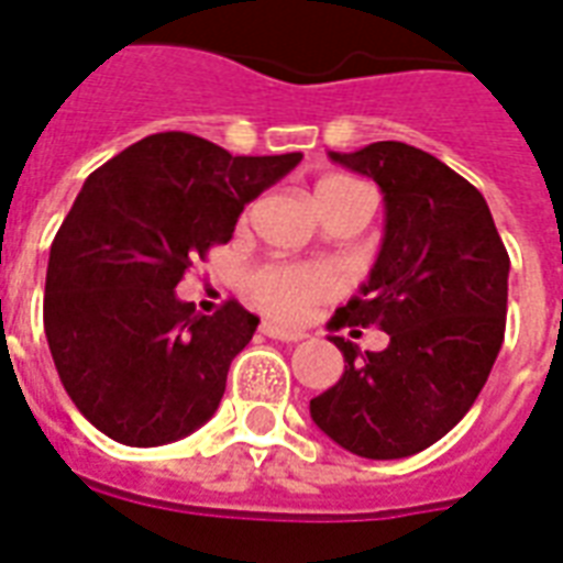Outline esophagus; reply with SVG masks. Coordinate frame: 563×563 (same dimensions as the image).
<instances>
[{"mask_svg":"<svg viewBox=\"0 0 563 563\" xmlns=\"http://www.w3.org/2000/svg\"><path fill=\"white\" fill-rule=\"evenodd\" d=\"M262 334L271 336V340H283V343H298L303 340V331H295V328H280V324L274 322H262Z\"/></svg>","mask_w":563,"mask_h":563,"instance_id":"34e87169","label":"esophagus"}]
</instances>
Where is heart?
Listing matches in <instances>:
<instances>
[{
    "label": "heart",
    "instance_id": "b5f03b06",
    "mask_svg": "<svg viewBox=\"0 0 563 563\" xmlns=\"http://www.w3.org/2000/svg\"><path fill=\"white\" fill-rule=\"evenodd\" d=\"M357 190H366V187L355 178H322L316 185V202L328 206V202L357 194ZM247 289L250 298L260 303L265 313L277 316V319H298L316 301L336 295L340 277L334 268L319 265V262H274V265H262L250 274Z\"/></svg>",
    "mask_w": 563,
    "mask_h": 563
}]
</instances>
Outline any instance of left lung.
<instances>
[{
  "label": "left lung",
  "instance_id": "8db88e82",
  "mask_svg": "<svg viewBox=\"0 0 563 563\" xmlns=\"http://www.w3.org/2000/svg\"><path fill=\"white\" fill-rule=\"evenodd\" d=\"M385 194V239L361 295L334 328H382L390 343L361 355L331 336L345 369L310 399V418L349 453L402 460L465 418L504 343L510 256L486 199L439 157L406 143L331 152Z\"/></svg>",
  "mask_w": 563,
  "mask_h": 563
}]
</instances>
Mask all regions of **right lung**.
Masks as SVG:
<instances>
[{
    "instance_id": "obj_1",
    "label": "right lung",
    "mask_w": 563,
    "mask_h": 563,
    "mask_svg": "<svg viewBox=\"0 0 563 563\" xmlns=\"http://www.w3.org/2000/svg\"><path fill=\"white\" fill-rule=\"evenodd\" d=\"M298 164L301 152L232 157L166 131L86 178L49 247L44 331L68 397L103 435L157 448L218 411L229 364L260 319L239 301L199 316L176 286Z\"/></svg>"
}]
</instances>
